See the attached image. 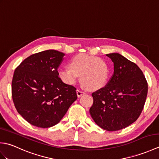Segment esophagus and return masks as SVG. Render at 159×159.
<instances>
[{
	"mask_svg": "<svg viewBox=\"0 0 159 159\" xmlns=\"http://www.w3.org/2000/svg\"><path fill=\"white\" fill-rule=\"evenodd\" d=\"M76 93H77V96L79 98V97L81 96L82 95H83V94L85 93V92H83V91H81V90H80V89H77L76 90Z\"/></svg>",
	"mask_w": 159,
	"mask_h": 159,
	"instance_id": "obj_1",
	"label": "esophagus"
}]
</instances>
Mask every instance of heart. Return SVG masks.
Wrapping results in <instances>:
<instances>
[{"instance_id":"b5f03b06","label":"heart","mask_w":159,"mask_h":159,"mask_svg":"<svg viewBox=\"0 0 159 159\" xmlns=\"http://www.w3.org/2000/svg\"><path fill=\"white\" fill-rule=\"evenodd\" d=\"M70 67L59 69V79L67 85H73L80 75V83L90 90L102 88L107 83L109 68L107 63L100 57L81 53L70 61Z\"/></svg>"}]
</instances>
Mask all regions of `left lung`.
I'll use <instances>...</instances> for the list:
<instances>
[{"label": "left lung", "instance_id": "obj_1", "mask_svg": "<svg viewBox=\"0 0 159 159\" xmlns=\"http://www.w3.org/2000/svg\"><path fill=\"white\" fill-rule=\"evenodd\" d=\"M106 55L114 64V72L105 87L92 93L93 103L89 113L102 129L116 131L139 117L146 102L148 83L134 63L119 53Z\"/></svg>", "mask_w": 159, "mask_h": 159}]
</instances>
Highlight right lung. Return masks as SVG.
<instances>
[{
  "mask_svg": "<svg viewBox=\"0 0 159 159\" xmlns=\"http://www.w3.org/2000/svg\"><path fill=\"white\" fill-rule=\"evenodd\" d=\"M64 55L55 50L33 54L13 74V103L18 113L33 126H55L77 99L76 89L64 83L58 75L57 69Z\"/></svg>",
  "mask_w": 159,
  "mask_h": 159,
  "instance_id": "1",
  "label": "right lung"
}]
</instances>
